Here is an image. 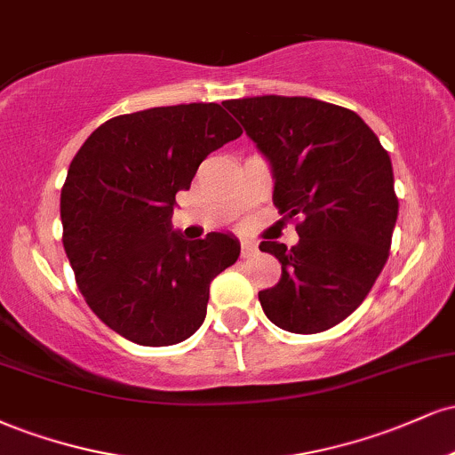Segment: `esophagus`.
Returning <instances> with one entry per match:
<instances>
[{"label":"esophagus","mask_w":455,"mask_h":455,"mask_svg":"<svg viewBox=\"0 0 455 455\" xmlns=\"http://www.w3.org/2000/svg\"><path fill=\"white\" fill-rule=\"evenodd\" d=\"M254 252H257V245H254L252 242H242V257L243 259H250Z\"/></svg>","instance_id":"esophagus-1"}]
</instances>
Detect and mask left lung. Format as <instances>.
<instances>
[{"label":"left lung","instance_id":"left-lung-1","mask_svg":"<svg viewBox=\"0 0 455 455\" xmlns=\"http://www.w3.org/2000/svg\"><path fill=\"white\" fill-rule=\"evenodd\" d=\"M274 175V205L299 218V242H260L282 265L259 293L274 325L318 333L338 325L370 293L389 257L398 196L389 154L348 108L304 96L227 100Z\"/></svg>","mask_w":455,"mask_h":455}]
</instances>
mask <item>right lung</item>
<instances>
[{"label": "right lung", "instance_id": "add662e5", "mask_svg": "<svg viewBox=\"0 0 455 455\" xmlns=\"http://www.w3.org/2000/svg\"><path fill=\"white\" fill-rule=\"evenodd\" d=\"M242 128L216 102L175 104L104 122L61 188L64 250L87 306L143 347L184 342L203 325L210 284L237 260V239L173 231L175 195Z\"/></svg>", "mask_w": 455, "mask_h": 455}]
</instances>
